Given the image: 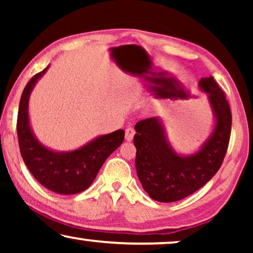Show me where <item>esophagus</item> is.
<instances>
[{"instance_id":"34e87169","label":"esophagus","mask_w":253,"mask_h":253,"mask_svg":"<svg viewBox=\"0 0 253 253\" xmlns=\"http://www.w3.org/2000/svg\"><path fill=\"white\" fill-rule=\"evenodd\" d=\"M134 133H136V131H134L133 127H127V129H126V139L127 141H131L133 139Z\"/></svg>"}]
</instances>
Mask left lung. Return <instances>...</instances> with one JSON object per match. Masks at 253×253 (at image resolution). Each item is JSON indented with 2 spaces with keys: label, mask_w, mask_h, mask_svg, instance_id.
<instances>
[{
  "label": "left lung",
  "mask_w": 253,
  "mask_h": 253,
  "mask_svg": "<svg viewBox=\"0 0 253 253\" xmlns=\"http://www.w3.org/2000/svg\"><path fill=\"white\" fill-rule=\"evenodd\" d=\"M199 86L209 93L216 124L210 139L197 153L182 157L166 139L160 119L139 121L134 129L138 178L152 199L172 203L192 195L216 174L227 153L231 132V112L226 94L214 78H202Z\"/></svg>",
  "instance_id": "8db88e82"
}]
</instances>
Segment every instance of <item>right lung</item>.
Returning <instances> with one entry per match:
<instances>
[{
	"label": "right lung",
	"mask_w": 253,
	"mask_h": 253,
	"mask_svg": "<svg viewBox=\"0 0 253 253\" xmlns=\"http://www.w3.org/2000/svg\"><path fill=\"white\" fill-rule=\"evenodd\" d=\"M48 67L34 75L24 88L17 117V136L20 154L34 178L50 191L60 195H75L92 184L106 159L123 143L122 129L100 136L82 148L58 153L48 150L33 136L29 122V98Z\"/></svg>",
	"instance_id": "add662e5"
}]
</instances>
